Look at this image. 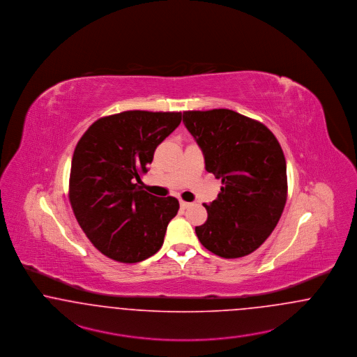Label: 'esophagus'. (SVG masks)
<instances>
[{
    "mask_svg": "<svg viewBox=\"0 0 357 357\" xmlns=\"http://www.w3.org/2000/svg\"><path fill=\"white\" fill-rule=\"evenodd\" d=\"M190 205H192V204H190V202H183V200H181V202H180V206H181V208H183V209H186V208H189V206H190Z\"/></svg>",
    "mask_w": 357,
    "mask_h": 357,
    "instance_id": "obj_1",
    "label": "esophagus"
}]
</instances>
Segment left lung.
Returning a JSON list of instances; mask_svg holds the SVG:
<instances>
[{"mask_svg":"<svg viewBox=\"0 0 357 357\" xmlns=\"http://www.w3.org/2000/svg\"><path fill=\"white\" fill-rule=\"evenodd\" d=\"M183 123L202 148L205 169L221 178L196 227L202 245L224 259L255 252L278 225L287 202V162L265 125L229 109L188 110Z\"/></svg>","mask_w":357,"mask_h":357,"instance_id":"left-lung-1","label":"left lung"}]
</instances>
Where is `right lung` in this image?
<instances>
[{
  "label": "right lung",
  "instance_id": "right-lung-1",
  "mask_svg": "<svg viewBox=\"0 0 357 357\" xmlns=\"http://www.w3.org/2000/svg\"><path fill=\"white\" fill-rule=\"evenodd\" d=\"M180 123L181 112L126 110L98 119L78 141L69 200L81 229L109 259L139 263L161 248L178 200L135 183Z\"/></svg>",
  "mask_w": 357,
  "mask_h": 357
}]
</instances>
